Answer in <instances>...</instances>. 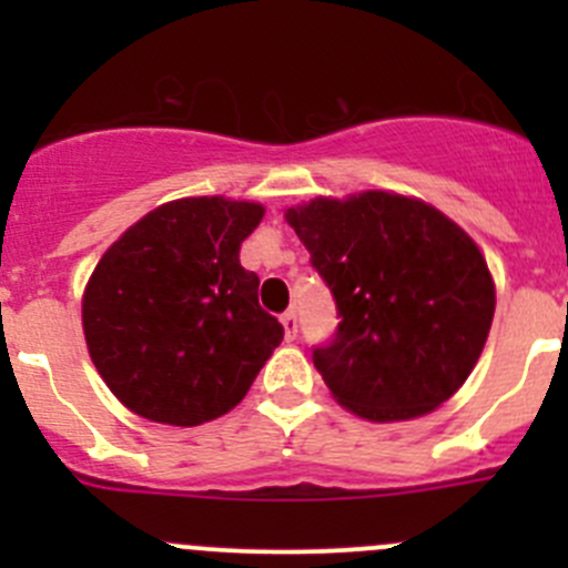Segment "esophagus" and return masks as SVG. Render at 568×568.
<instances>
[{
	"label": "esophagus",
	"mask_w": 568,
	"mask_h": 568,
	"mask_svg": "<svg viewBox=\"0 0 568 568\" xmlns=\"http://www.w3.org/2000/svg\"><path fill=\"white\" fill-rule=\"evenodd\" d=\"M280 321H283V326H285V337H288V341H294L296 332H300V321H296V313L294 311L283 313Z\"/></svg>",
	"instance_id": "1"
}]
</instances>
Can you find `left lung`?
<instances>
[{
    "label": "left lung",
    "mask_w": 568,
    "mask_h": 568,
    "mask_svg": "<svg viewBox=\"0 0 568 568\" xmlns=\"http://www.w3.org/2000/svg\"><path fill=\"white\" fill-rule=\"evenodd\" d=\"M335 300L313 346L332 395L368 420H409L448 400L484 352L495 283L459 225L420 200L363 192L285 214Z\"/></svg>",
    "instance_id": "8db88e82"
}]
</instances>
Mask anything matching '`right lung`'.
Segmentation results:
<instances>
[{
  "instance_id": "1",
  "label": "right lung",
  "mask_w": 568,
  "mask_h": 568,
  "mask_svg": "<svg viewBox=\"0 0 568 568\" xmlns=\"http://www.w3.org/2000/svg\"><path fill=\"white\" fill-rule=\"evenodd\" d=\"M263 205L186 197L159 205L104 252L82 302L90 357L136 415L200 426L255 382L283 324L257 302L239 250Z\"/></svg>"
}]
</instances>
